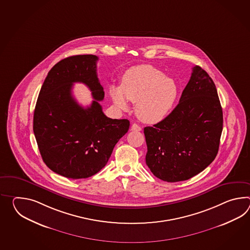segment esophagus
Wrapping results in <instances>:
<instances>
[{
	"label": "esophagus",
	"instance_id": "1",
	"mask_svg": "<svg viewBox=\"0 0 250 250\" xmlns=\"http://www.w3.org/2000/svg\"><path fill=\"white\" fill-rule=\"evenodd\" d=\"M131 130L132 131H136V132H139V131H141L142 130V128L140 125H138L137 124H133L132 125V126H131Z\"/></svg>",
	"mask_w": 250,
	"mask_h": 250
}]
</instances>
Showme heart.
<instances>
[{"label": "heart", "instance_id": "heart-1", "mask_svg": "<svg viewBox=\"0 0 250 250\" xmlns=\"http://www.w3.org/2000/svg\"><path fill=\"white\" fill-rule=\"evenodd\" d=\"M112 100L120 109H127V100L135 104L137 117L155 124L166 117L178 96V86L171 78L155 67L143 64L124 73L120 87H112Z\"/></svg>", "mask_w": 250, "mask_h": 250}]
</instances>
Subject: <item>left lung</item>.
Segmentation results:
<instances>
[{
  "instance_id": "left-lung-1",
  "label": "left lung",
  "mask_w": 250,
  "mask_h": 250,
  "mask_svg": "<svg viewBox=\"0 0 250 250\" xmlns=\"http://www.w3.org/2000/svg\"><path fill=\"white\" fill-rule=\"evenodd\" d=\"M222 123L215 84L194 66L178 105L161 122L145 127L147 166L167 182L193 178L215 159Z\"/></svg>"
}]
</instances>
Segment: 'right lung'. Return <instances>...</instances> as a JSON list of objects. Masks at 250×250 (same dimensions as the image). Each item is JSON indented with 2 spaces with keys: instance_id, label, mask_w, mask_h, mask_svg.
<instances>
[{
  "instance_id": "right-lung-1",
  "label": "right lung",
  "mask_w": 250,
  "mask_h": 250,
  "mask_svg": "<svg viewBox=\"0 0 250 250\" xmlns=\"http://www.w3.org/2000/svg\"><path fill=\"white\" fill-rule=\"evenodd\" d=\"M98 56L80 55L58 62L41 87L34 111L33 131L45 165L72 179L99 172L117 142L127 133V119H112L102 111L104 90L97 75ZM74 82L85 83L94 101L84 109L71 93Z\"/></svg>"
}]
</instances>
